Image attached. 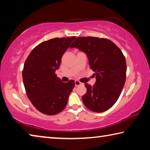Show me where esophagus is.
I'll return each mask as SVG.
<instances>
[{"label":"esophagus","instance_id":"34e87169","mask_svg":"<svg viewBox=\"0 0 150 150\" xmlns=\"http://www.w3.org/2000/svg\"><path fill=\"white\" fill-rule=\"evenodd\" d=\"M81 84V83L79 82V81H75V87H78V86H79Z\"/></svg>","mask_w":150,"mask_h":150}]
</instances>
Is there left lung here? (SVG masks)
Masks as SVG:
<instances>
[{"instance_id": "obj_1", "label": "left lung", "mask_w": 150, "mask_h": 150, "mask_svg": "<svg viewBox=\"0 0 150 150\" xmlns=\"http://www.w3.org/2000/svg\"><path fill=\"white\" fill-rule=\"evenodd\" d=\"M70 47L85 53L95 72V85H85L87 93L82 96L85 106L95 112L108 110L118 99L125 84L126 63L122 51L110 40L91 36L77 38Z\"/></svg>"}]
</instances>
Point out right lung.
Returning <instances> with one entry per match:
<instances>
[{"label":"right lung","mask_w":150,"mask_h":150,"mask_svg":"<svg viewBox=\"0 0 150 150\" xmlns=\"http://www.w3.org/2000/svg\"><path fill=\"white\" fill-rule=\"evenodd\" d=\"M75 38H55L43 42L32 50L24 63L22 78L26 95L34 107L45 115L62 112L75 87L74 81L63 83L55 73Z\"/></svg>","instance_id":"obj_1"}]
</instances>
